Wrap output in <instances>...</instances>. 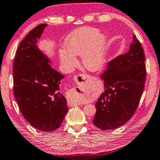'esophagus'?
I'll list each match as a JSON object with an SVG mask.
<instances>
[{"instance_id": "obj_1", "label": "esophagus", "mask_w": 160, "mask_h": 160, "mask_svg": "<svg viewBox=\"0 0 160 160\" xmlns=\"http://www.w3.org/2000/svg\"><path fill=\"white\" fill-rule=\"evenodd\" d=\"M88 75H83V74H78V75H76L75 76H74V80L75 81V82L77 83V84L79 85V87L78 88V92H80V91H83L84 89V86L85 85L86 82H87V80H88ZM73 93H78L79 92H76V90H74L73 91ZM69 105L70 106H76V105H78V103L77 102H75V100H72L69 102Z\"/></svg>"}]
</instances>
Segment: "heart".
Segmentation results:
<instances>
[{
    "label": "heart",
    "mask_w": 160,
    "mask_h": 160,
    "mask_svg": "<svg viewBox=\"0 0 160 160\" xmlns=\"http://www.w3.org/2000/svg\"><path fill=\"white\" fill-rule=\"evenodd\" d=\"M65 45L67 50H60V58L68 69L77 65L75 55H82L84 67L92 72L101 70L105 64L106 38L99 35V30L95 28L85 27L76 30L67 38Z\"/></svg>",
    "instance_id": "b5f03b06"
}]
</instances>
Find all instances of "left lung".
Instances as JSON below:
<instances>
[{"label": "left lung", "instance_id": "left-lung-1", "mask_svg": "<svg viewBox=\"0 0 160 160\" xmlns=\"http://www.w3.org/2000/svg\"><path fill=\"white\" fill-rule=\"evenodd\" d=\"M145 56L140 42L133 35L128 52L108 63L100 76L105 91L95 104L93 124L102 130L123 125L138 107L146 81Z\"/></svg>", "mask_w": 160, "mask_h": 160}]
</instances>
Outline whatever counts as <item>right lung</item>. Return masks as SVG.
Listing matches in <instances>:
<instances>
[{
    "mask_svg": "<svg viewBox=\"0 0 160 160\" xmlns=\"http://www.w3.org/2000/svg\"><path fill=\"white\" fill-rule=\"evenodd\" d=\"M46 26L34 28L19 44L12 68L13 93L25 120L37 130L52 132L60 128L68 108L60 90L64 76L37 45Z\"/></svg>",
    "mask_w": 160,
    "mask_h": 160,
    "instance_id": "right-lung-1",
    "label": "right lung"
}]
</instances>
